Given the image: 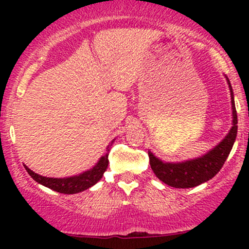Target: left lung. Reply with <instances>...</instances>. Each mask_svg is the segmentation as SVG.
<instances>
[{"label":"left lung","instance_id":"obj_1","mask_svg":"<svg viewBox=\"0 0 249 249\" xmlns=\"http://www.w3.org/2000/svg\"><path fill=\"white\" fill-rule=\"evenodd\" d=\"M229 84L230 95H231L232 107V127L229 134L222 142L218 143L214 148L206 153L202 157L183 162H164L158 159L152 152H148L149 164L153 172L165 184L173 188H194L212 179L224 165L225 160L229 157L232 149L233 142L237 135V113L233 101V92L231 84L227 78Z\"/></svg>","mask_w":249,"mask_h":249}]
</instances>
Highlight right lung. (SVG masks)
<instances>
[{
	"mask_svg": "<svg viewBox=\"0 0 249 249\" xmlns=\"http://www.w3.org/2000/svg\"><path fill=\"white\" fill-rule=\"evenodd\" d=\"M24 166L27 173L39 184L44 185V187L49 188L52 190H55L57 193H61V194H77V193H80L83 190L88 189V188L92 187L101 179L105 171L107 170V166H108V154L101 157L99 162L92 169L88 170V171L80 173L78 176H72V177L66 178L43 177V176L35 173L32 170H30L26 165H24Z\"/></svg>",
	"mask_w": 249,
	"mask_h": 249,
	"instance_id": "obj_1",
	"label": "right lung"
}]
</instances>
